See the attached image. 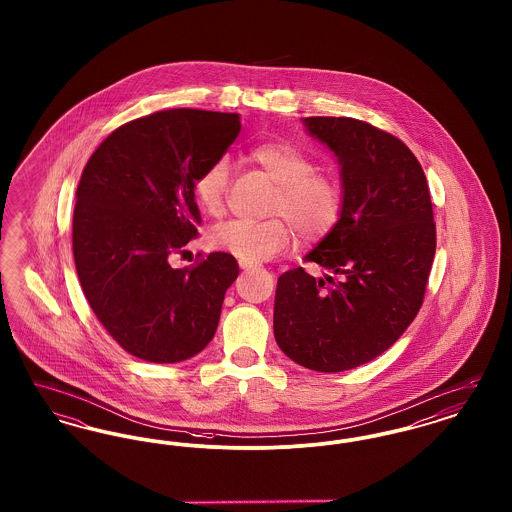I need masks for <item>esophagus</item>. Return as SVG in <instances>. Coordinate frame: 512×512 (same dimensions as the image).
<instances>
[{"instance_id": "34e87169", "label": "esophagus", "mask_w": 512, "mask_h": 512, "mask_svg": "<svg viewBox=\"0 0 512 512\" xmlns=\"http://www.w3.org/2000/svg\"><path fill=\"white\" fill-rule=\"evenodd\" d=\"M255 267V265H251V263H244V261H240V268L242 270H251V268Z\"/></svg>"}]
</instances>
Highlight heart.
I'll use <instances>...</instances> for the list:
<instances>
[{
  "mask_svg": "<svg viewBox=\"0 0 512 512\" xmlns=\"http://www.w3.org/2000/svg\"><path fill=\"white\" fill-rule=\"evenodd\" d=\"M247 159L267 172L276 184L268 215L261 222L232 220L211 230L209 247L244 263H263L292 244L293 230L305 242H315L334 230L343 211L338 176L317 169L315 159L288 140H267L247 149ZM230 165L217 159L195 176L194 194L201 209L213 217L224 211Z\"/></svg>",
  "mask_w": 512,
  "mask_h": 512,
  "instance_id": "1",
  "label": "heart"
}]
</instances>
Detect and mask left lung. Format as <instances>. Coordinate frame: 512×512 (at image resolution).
<instances>
[{
    "instance_id": "1",
    "label": "left lung",
    "mask_w": 512,
    "mask_h": 512,
    "mask_svg": "<svg viewBox=\"0 0 512 512\" xmlns=\"http://www.w3.org/2000/svg\"><path fill=\"white\" fill-rule=\"evenodd\" d=\"M341 165L343 211L297 267L278 278L274 338L297 365L341 372L390 349L418 315L436 253L430 188L399 138L349 117H309Z\"/></svg>"
}]
</instances>
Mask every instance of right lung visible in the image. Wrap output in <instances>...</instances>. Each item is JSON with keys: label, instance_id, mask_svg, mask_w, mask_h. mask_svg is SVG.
I'll return each mask as SVG.
<instances>
[{"label": "right lung", "instance_id": "right-lung-1", "mask_svg": "<svg viewBox=\"0 0 512 512\" xmlns=\"http://www.w3.org/2000/svg\"><path fill=\"white\" fill-rule=\"evenodd\" d=\"M236 113L157 111L113 130L76 190L74 265L109 336L149 363H180L213 340L224 293L240 267L228 253L169 257L201 224L194 180L240 134Z\"/></svg>", "mask_w": 512, "mask_h": 512}]
</instances>
